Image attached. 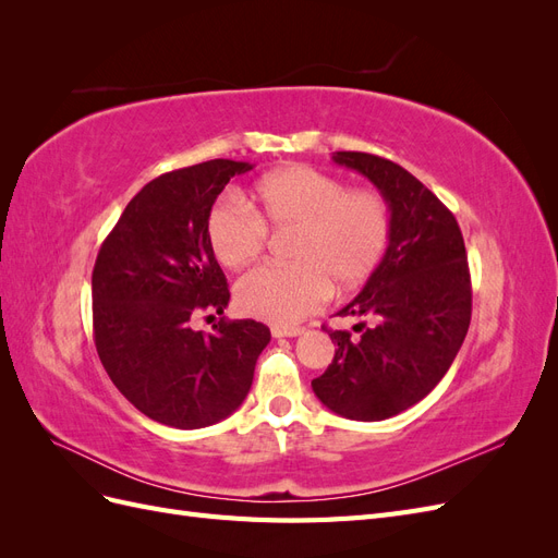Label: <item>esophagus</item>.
<instances>
[{"label":"esophagus","mask_w":558,"mask_h":558,"mask_svg":"<svg viewBox=\"0 0 558 558\" xmlns=\"http://www.w3.org/2000/svg\"><path fill=\"white\" fill-rule=\"evenodd\" d=\"M305 332V328L298 326H272V337H298Z\"/></svg>","instance_id":"obj_1"}]
</instances>
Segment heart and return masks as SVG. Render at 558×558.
<instances>
[{
    "instance_id": "obj_1",
    "label": "heart",
    "mask_w": 558,
    "mask_h": 558,
    "mask_svg": "<svg viewBox=\"0 0 558 558\" xmlns=\"http://www.w3.org/2000/svg\"><path fill=\"white\" fill-rule=\"evenodd\" d=\"M248 205L228 197L207 218L214 258L240 269L260 256L267 228H298L293 265H265L244 275L234 289L242 314L295 324L337 291H356L386 256L393 214L373 189L349 191L342 179L307 165L281 167L258 179Z\"/></svg>"
}]
</instances>
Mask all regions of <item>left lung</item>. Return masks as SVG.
I'll return each mask as SVG.
<instances>
[{
	"instance_id": "obj_1",
	"label": "left lung",
	"mask_w": 558,
	"mask_h": 558,
	"mask_svg": "<svg viewBox=\"0 0 558 558\" xmlns=\"http://www.w3.org/2000/svg\"><path fill=\"white\" fill-rule=\"evenodd\" d=\"M337 165L373 181L393 214L386 256L340 316L349 330L324 328L335 359L312 381L316 398L353 421H381L424 400L459 353L472 314L465 244L453 214L400 165L361 150H337Z\"/></svg>"
}]
</instances>
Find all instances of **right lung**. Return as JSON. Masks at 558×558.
<instances>
[{"mask_svg": "<svg viewBox=\"0 0 558 558\" xmlns=\"http://www.w3.org/2000/svg\"><path fill=\"white\" fill-rule=\"evenodd\" d=\"M248 162L207 160L167 172L130 199L93 269V332L107 375L158 424L193 430L244 402L269 328L226 320L214 332L193 318L223 314L228 279L207 240L216 197Z\"/></svg>", "mask_w": 558, "mask_h": 558, "instance_id": "1", "label": "right lung"}]
</instances>
